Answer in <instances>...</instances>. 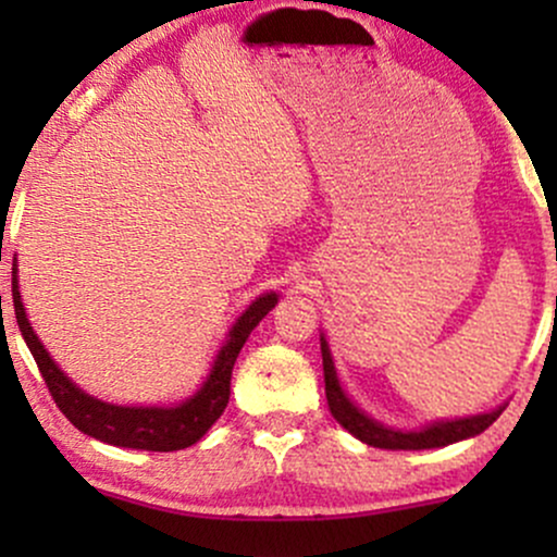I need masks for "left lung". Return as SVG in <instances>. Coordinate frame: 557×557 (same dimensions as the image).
<instances>
[{"mask_svg":"<svg viewBox=\"0 0 557 557\" xmlns=\"http://www.w3.org/2000/svg\"><path fill=\"white\" fill-rule=\"evenodd\" d=\"M322 363H324V393H327V403L332 417L337 419V424L345 426L354 437H359L361 443L385 447V450H426V447H445L458 443V440L474 437V434L484 432L492 421L503 413V408H495L490 413H479L471 419H456V421H437V424L424 426L421 432H395L387 426L376 424L374 419H369L367 413L350 403L348 395L343 393L341 382H337L335 367H332V356L327 348V341L322 337Z\"/></svg>","mask_w":557,"mask_h":557,"instance_id":"1","label":"left lung"}]
</instances>
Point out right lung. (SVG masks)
Segmentation results:
<instances>
[{"label": "right lung", "mask_w": 557, "mask_h": 557, "mask_svg": "<svg viewBox=\"0 0 557 557\" xmlns=\"http://www.w3.org/2000/svg\"><path fill=\"white\" fill-rule=\"evenodd\" d=\"M274 304H277V296L267 293V296L257 298L248 306L246 314L230 330L227 343L216 354L212 372H209L207 382L194 398L175 408H125L91 398L60 372V367L52 361V356L47 354V348L34 335V327L25 319L21 290H17V274L12 277V306H15L17 327H21L25 345L34 354L38 372L47 382L57 408L65 413L70 424L78 426L88 437L101 440V443L154 453L183 450V447L198 443L209 432V426L222 417L230 400V376H233L235 359H238L246 337L251 335L261 319L270 314Z\"/></svg>", "instance_id": "obj_1"}]
</instances>
